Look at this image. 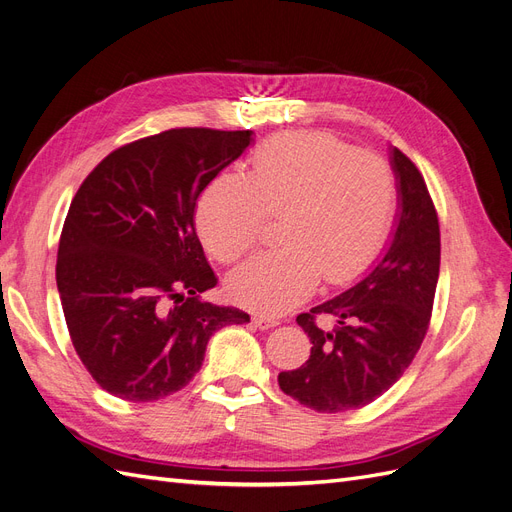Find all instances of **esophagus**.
Instances as JSON below:
<instances>
[{
	"label": "esophagus",
	"mask_w": 512,
	"mask_h": 512,
	"mask_svg": "<svg viewBox=\"0 0 512 512\" xmlns=\"http://www.w3.org/2000/svg\"><path fill=\"white\" fill-rule=\"evenodd\" d=\"M252 322L256 324V327H258L260 331H267V329H273V327H277V324H280V318L269 316V314H254Z\"/></svg>",
	"instance_id": "obj_1"
}]
</instances>
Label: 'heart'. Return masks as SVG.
<instances>
[{
    "instance_id": "b5f03b06",
    "label": "heart",
    "mask_w": 512,
    "mask_h": 512,
    "mask_svg": "<svg viewBox=\"0 0 512 512\" xmlns=\"http://www.w3.org/2000/svg\"><path fill=\"white\" fill-rule=\"evenodd\" d=\"M397 181L389 162L327 132H290L260 145L250 177L222 173L196 205V228L222 262L258 241L267 215H284L280 250L260 252L228 277L230 297L280 314L307 299L320 277L346 284L389 237Z\"/></svg>"
}]
</instances>
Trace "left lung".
<instances>
[{"instance_id":"8db88e82","label":"left lung","mask_w":512,"mask_h":512,"mask_svg":"<svg viewBox=\"0 0 512 512\" xmlns=\"http://www.w3.org/2000/svg\"><path fill=\"white\" fill-rule=\"evenodd\" d=\"M399 213L393 239L361 282L299 314L312 342L299 369L277 376L280 389L316 412L363 408L404 376L429 329L440 275V224L414 162L391 149ZM336 318L322 330L315 316Z\"/></svg>"}]
</instances>
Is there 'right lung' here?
I'll return each instance as SVG.
<instances>
[{"label": "right lung", "mask_w": 512, "mask_h": 512, "mask_svg": "<svg viewBox=\"0 0 512 512\" xmlns=\"http://www.w3.org/2000/svg\"><path fill=\"white\" fill-rule=\"evenodd\" d=\"M252 130L175 128L115 149L72 198L57 290L72 346L104 391L156 401L203 365L209 337L245 324L200 299L218 284L194 228L196 200Z\"/></svg>", "instance_id": "obj_1"}]
</instances>
